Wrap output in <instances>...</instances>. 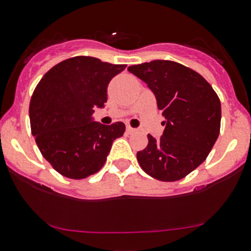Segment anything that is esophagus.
Wrapping results in <instances>:
<instances>
[{
    "label": "esophagus",
    "instance_id": "esophagus-1",
    "mask_svg": "<svg viewBox=\"0 0 251 251\" xmlns=\"http://www.w3.org/2000/svg\"><path fill=\"white\" fill-rule=\"evenodd\" d=\"M135 131H136L135 128L131 127V126H126V132H127V133H133Z\"/></svg>",
    "mask_w": 251,
    "mask_h": 251
}]
</instances>
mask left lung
<instances>
[{"label":"left lung","instance_id":"left-lung-1","mask_svg":"<svg viewBox=\"0 0 251 251\" xmlns=\"http://www.w3.org/2000/svg\"><path fill=\"white\" fill-rule=\"evenodd\" d=\"M146 82L165 121L159 140L148 135L137 152L141 168L162 181L186 176L207 158L221 128V101L201 75L174 61L154 60L128 67Z\"/></svg>","mask_w":251,"mask_h":251}]
</instances>
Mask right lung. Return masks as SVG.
Segmentation results:
<instances>
[{"label":"right lung","instance_id":"right-lung-1","mask_svg":"<svg viewBox=\"0 0 251 251\" xmlns=\"http://www.w3.org/2000/svg\"><path fill=\"white\" fill-rule=\"evenodd\" d=\"M126 65L76 56L49 70L38 83L29 105L31 133L43 157L70 179L99 172L114 140L125 132L123 123L101 125L94 109L104 108L108 84Z\"/></svg>","mask_w":251,"mask_h":251}]
</instances>
